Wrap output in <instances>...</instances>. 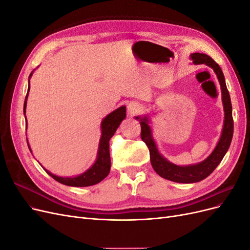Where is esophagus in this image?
<instances>
[{
  "instance_id": "1",
  "label": "esophagus",
  "mask_w": 250,
  "mask_h": 250,
  "mask_svg": "<svg viewBox=\"0 0 250 250\" xmlns=\"http://www.w3.org/2000/svg\"><path fill=\"white\" fill-rule=\"evenodd\" d=\"M141 109H142L141 105L139 103H137V102H130L129 104H128V106H127L128 113H129V115H131V116L135 115V113L140 112Z\"/></svg>"
}]
</instances>
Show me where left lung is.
<instances>
[{
    "label": "left lung",
    "instance_id": "left-lung-1",
    "mask_svg": "<svg viewBox=\"0 0 250 250\" xmlns=\"http://www.w3.org/2000/svg\"><path fill=\"white\" fill-rule=\"evenodd\" d=\"M191 59L193 60L194 64L204 63L211 67L216 73L217 78L221 86L222 102L224 108L223 129L217 146L207 160L190 166H177L170 163L169 161H167V158H165L158 152L157 146L152 137V130H151V127L149 126L148 117H135V119L140 120L142 129L141 138L143 142H145L149 149L150 162L154 171L165 179L180 184L198 183V181L207 178L218 167V165L221 163L225 153L228 152L233 133V120L230 97L228 87H226L225 84V78L221 67L219 66L218 63H216L213 58H210L207 54H202V53H193V54H191Z\"/></svg>",
    "mask_w": 250,
    "mask_h": 250
}]
</instances>
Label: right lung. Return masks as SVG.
Here are the masks:
<instances>
[{"label": "right lung", "mask_w": 250, "mask_h": 250, "mask_svg": "<svg viewBox=\"0 0 250 250\" xmlns=\"http://www.w3.org/2000/svg\"><path fill=\"white\" fill-rule=\"evenodd\" d=\"M33 72L30 74L29 79L31 78ZM30 90V80H29V87L28 92L26 95V99L24 103V113L26 119V106H27V99L28 94ZM126 118V107L121 106L110 112L109 115L105 117L101 123V138L99 142V148H98V154L97 160L94 163V165L88 170H86L84 173L80 174L78 176L75 177H60L57 175H54L48 170L44 169L51 177L54 178L58 183L70 186V187H89L99 184L101 180H103L105 177L108 175L110 171V155H109V140L115 134L118 127L120 126L121 122ZM27 122V119H26ZM28 144V140H27ZM28 147L30 149V146L28 144ZM31 151V149H30Z\"/></svg>", "instance_id": "1"}]
</instances>
